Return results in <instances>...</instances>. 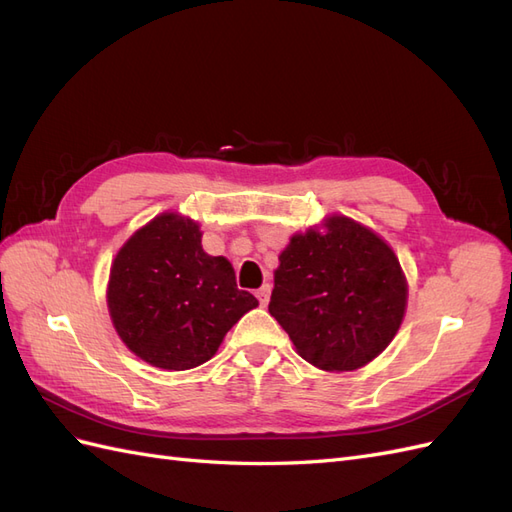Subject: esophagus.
Masks as SVG:
<instances>
[{
	"instance_id": "obj_1",
	"label": "esophagus",
	"mask_w": 512,
	"mask_h": 512,
	"mask_svg": "<svg viewBox=\"0 0 512 512\" xmlns=\"http://www.w3.org/2000/svg\"><path fill=\"white\" fill-rule=\"evenodd\" d=\"M256 297H258L260 305L265 307V305L269 303V297H271V286H269V284H265L262 288H258V290H256Z\"/></svg>"
}]
</instances>
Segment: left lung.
I'll list each match as a JSON object with an SVG mask.
<instances>
[{"label": "left lung", "instance_id": "8db88e82", "mask_svg": "<svg viewBox=\"0 0 512 512\" xmlns=\"http://www.w3.org/2000/svg\"><path fill=\"white\" fill-rule=\"evenodd\" d=\"M327 228L290 239L269 314L307 363L352 371L391 344L408 288L399 260L376 232L344 215L329 218Z\"/></svg>", "mask_w": 512, "mask_h": 512}]
</instances>
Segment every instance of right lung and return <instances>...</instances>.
Here are the masks:
<instances>
[{"mask_svg":"<svg viewBox=\"0 0 512 512\" xmlns=\"http://www.w3.org/2000/svg\"><path fill=\"white\" fill-rule=\"evenodd\" d=\"M198 224L162 213L128 239L108 280V312L136 356L162 369H192L218 352L224 335L258 305L237 288L224 256L200 245Z\"/></svg>","mask_w":512,"mask_h":512,"instance_id":"obj_1","label":"right lung"}]
</instances>
